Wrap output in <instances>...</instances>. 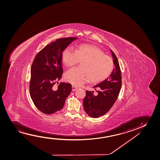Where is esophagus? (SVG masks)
<instances>
[{"instance_id": "34e87169", "label": "esophagus", "mask_w": 160, "mask_h": 160, "mask_svg": "<svg viewBox=\"0 0 160 160\" xmlns=\"http://www.w3.org/2000/svg\"><path fill=\"white\" fill-rule=\"evenodd\" d=\"M77 90V88H76L75 86L72 85V91H75V90Z\"/></svg>"}]
</instances>
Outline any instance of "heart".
<instances>
[{
  "mask_svg": "<svg viewBox=\"0 0 160 160\" xmlns=\"http://www.w3.org/2000/svg\"><path fill=\"white\" fill-rule=\"evenodd\" d=\"M62 60L68 67L81 61L80 67H74L65 74L66 81L76 86L82 85L90 79L93 82H99L106 79L112 72L113 61L97 46L81 45L75 50L67 47L62 53Z\"/></svg>",
  "mask_w": 160,
  "mask_h": 160,
  "instance_id": "1",
  "label": "heart"
}]
</instances>
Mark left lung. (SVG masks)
<instances>
[{
	"mask_svg": "<svg viewBox=\"0 0 160 160\" xmlns=\"http://www.w3.org/2000/svg\"><path fill=\"white\" fill-rule=\"evenodd\" d=\"M110 51L115 67L109 78L93 86L95 90L98 88L97 91L98 94L95 96L93 91H87L83 99L85 111L93 118L102 116L110 109L118 98L121 88V73L118 60L114 52Z\"/></svg>",
	"mask_w": 160,
	"mask_h": 160,
	"instance_id": "obj_1",
	"label": "left lung"
}]
</instances>
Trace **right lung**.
<instances>
[{
	"instance_id": "add662e5",
	"label": "right lung",
	"mask_w": 160,
	"mask_h": 160,
	"mask_svg": "<svg viewBox=\"0 0 160 160\" xmlns=\"http://www.w3.org/2000/svg\"><path fill=\"white\" fill-rule=\"evenodd\" d=\"M78 38H61L47 45L36 55L31 67L29 91L36 107L44 114H51L63 107L72 91L69 83L56 88L63 73L62 53Z\"/></svg>"
}]
</instances>
